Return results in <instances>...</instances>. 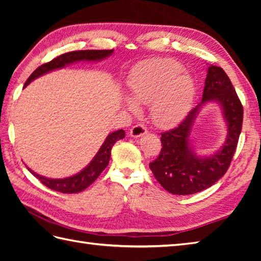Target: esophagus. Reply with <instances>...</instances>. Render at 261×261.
I'll list each match as a JSON object with an SVG mask.
<instances>
[{
    "label": "esophagus",
    "mask_w": 261,
    "mask_h": 261,
    "mask_svg": "<svg viewBox=\"0 0 261 261\" xmlns=\"http://www.w3.org/2000/svg\"><path fill=\"white\" fill-rule=\"evenodd\" d=\"M148 132L147 127L143 124H136L135 126H132L130 129V137L132 138H139L142 137L143 135H146Z\"/></svg>",
    "instance_id": "34e87169"
}]
</instances>
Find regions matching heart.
<instances>
[{
  "instance_id": "b5f03b06",
  "label": "heart",
  "mask_w": 261,
  "mask_h": 261,
  "mask_svg": "<svg viewBox=\"0 0 261 261\" xmlns=\"http://www.w3.org/2000/svg\"><path fill=\"white\" fill-rule=\"evenodd\" d=\"M182 70L184 67L173 59L154 58L138 64L127 79L132 97H124V107L138 113V103L151 104L157 124L177 123L191 109L196 91L192 77Z\"/></svg>"
}]
</instances>
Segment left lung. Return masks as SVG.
Listing matches in <instances>:
<instances>
[{
	"label": "left lung",
	"instance_id": "obj_1",
	"mask_svg": "<svg viewBox=\"0 0 261 261\" xmlns=\"http://www.w3.org/2000/svg\"><path fill=\"white\" fill-rule=\"evenodd\" d=\"M208 101L223 109L228 134L223 148L207 158L197 156L189 143V136L199 110ZM243 108L225 71L211 65L207 68L202 102L191 110L174 129L163 132L159 156L149 164L152 174L166 191L175 195H191L215 184L233 158L242 127Z\"/></svg>",
	"mask_w": 261,
	"mask_h": 261
}]
</instances>
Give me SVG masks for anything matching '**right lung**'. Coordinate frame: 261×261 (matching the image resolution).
I'll list each match as a JSON object with an SVG mask.
<instances>
[{
    "mask_svg": "<svg viewBox=\"0 0 261 261\" xmlns=\"http://www.w3.org/2000/svg\"><path fill=\"white\" fill-rule=\"evenodd\" d=\"M112 54H113V49H111V50H77V51H70V53H66L64 55H60V56H58L57 58L53 59L51 62L39 66V67L30 75L29 79L27 80L23 87L29 85L33 80L38 79L39 76L47 74L49 71L55 70V69L63 68L66 65L73 64L76 62H82V60H85V62H97V60H102L104 58L111 56ZM124 137H125V132L123 130H118V131L112 132V134H110L107 137L105 141L103 142L101 148H99L97 153L95 154V157L93 158L92 162L88 164L82 171H80L79 174H76L71 177H67V178H59V179L47 178V177L38 175L30 168L28 167L27 168L29 169L30 173L33 174V176H36L43 185L47 186L48 188H50L53 191L65 193V194L80 193L82 191H84L85 188H87L91 184H93V182L96 180L97 177L101 175L102 171L107 168V166L109 165L110 157H111V150H112V147L114 146V143L116 141L120 139H123Z\"/></svg>",
    "mask_w": 261,
    "mask_h": 261,
    "instance_id": "obj_1",
    "label": "right lung"
}]
</instances>
